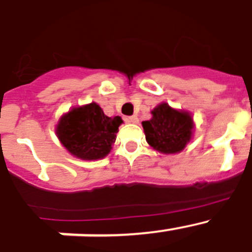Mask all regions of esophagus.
<instances>
[{"label": "esophagus", "mask_w": 252, "mask_h": 252, "mask_svg": "<svg viewBox=\"0 0 252 252\" xmlns=\"http://www.w3.org/2000/svg\"><path fill=\"white\" fill-rule=\"evenodd\" d=\"M126 121H127L128 124H137V122H139V119H137V116H128L127 119H126Z\"/></svg>", "instance_id": "34e87169"}]
</instances>
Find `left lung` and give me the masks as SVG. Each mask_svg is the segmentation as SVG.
I'll return each mask as SVG.
<instances>
[{"instance_id":"1","label":"left lung","mask_w":252,"mask_h":252,"mask_svg":"<svg viewBox=\"0 0 252 252\" xmlns=\"http://www.w3.org/2000/svg\"><path fill=\"white\" fill-rule=\"evenodd\" d=\"M153 119L142 121L146 141L164 154L179 153L192 137L193 120L188 112L173 110L161 103L153 110Z\"/></svg>"}]
</instances>
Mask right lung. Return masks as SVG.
Returning <instances> with one entry per match:
<instances>
[{
    "instance_id": "add662e5",
    "label": "right lung",
    "mask_w": 252,
    "mask_h": 252,
    "mask_svg": "<svg viewBox=\"0 0 252 252\" xmlns=\"http://www.w3.org/2000/svg\"><path fill=\"white\" fill-rule=\"evenodd\" d=\"M121 117H108L97 103L69 111L60 119L58 137L69 153L84 160H95L110 153Z\"/></svg>"
}]
</instances>
